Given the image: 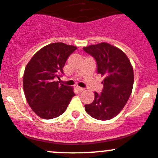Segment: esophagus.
Segmentation results:
<instances>
[{
  "label": "esophagus",
  "instance_id": "obj_1",
  "mask_svg": "<svg viewBox=\"0 0 158 158\" xmlns=\"http://www.w3.org/2000/svg\"><path fill=\"white\" fill-rule=\"evenodd\" d=\"M76 89H77L78 91H79V92H82V91H83V90H84V89H83V88H82V87L76 86Z\"/></svg>",
  "mask_w": 158,
  "mask_h": 158
}]
</instances>
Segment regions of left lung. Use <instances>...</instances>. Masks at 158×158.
I'll return each mask as SVG.
<instances>
[{
	"mask_svg": "<svg viewBox=\"0 0 158 158\" xmlns=\"http://www.w3.org/2000/svg\"><path fill=\"white\" fill-rule=\"evenodd\" d=\"M83 50L95 59L98 74L105 76L101 93L95 92L94 100L85 105V110L96 120H110L119 114L131 96L133 67L123 52L106 42L84 47Z\"/></svg>",
	"mask_w": 158,
	"mask_h": 158,
	"instance_id": "obj_1",
	"label": "left lung"
}]
</instances>
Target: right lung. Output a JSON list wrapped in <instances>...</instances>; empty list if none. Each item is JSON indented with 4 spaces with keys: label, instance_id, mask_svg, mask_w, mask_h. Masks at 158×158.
<instances>
[{
    "label": "right lung",
    "instance_id": "1",
    "mask_svg": "<svg viewBox=\"0 0 158 158\" xmlns=\"http://www.w3.org/2000/svg\"><path fill=\"white\" fill-rule=\"evenodd\" d=\"M76 46L62 42L46 45L31 58L23 76L26 99L34 112L49 120L62 115L75 96L73 88L56 82L63 74V67Z\"/></svg>",
    "mask_w": 158,
    "mask_h": 158
}]
</instances>
